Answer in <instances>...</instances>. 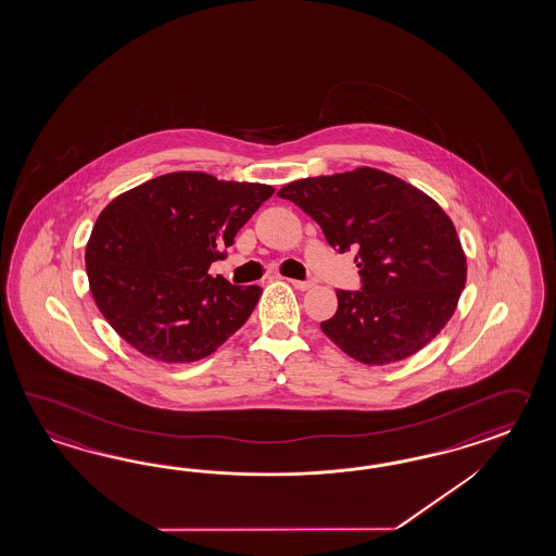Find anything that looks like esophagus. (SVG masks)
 <instances>
[{"mask_svg":"<svg viewBox=\"0 0 556 556\" xmlns=\"http://www.w3.org/2000/svg\"><path fill=\"white\" fill-rule=\"evenodd\" d=\"M289 283L293 285L299 291H307L313 287L312 281H298V279H289Z\"/></svg>","mask_w":556,"mask_h":556,"instance_id":"1","label":"esophagus"}]
</instances>
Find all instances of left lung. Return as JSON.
Listing matches in <instances>:
<instances>
[{
    "instance_id": "left-lung-1",
    "label": "left lung",
    "mask_w": 556,
    "mask_h": 556,
    "mask_svg": "<svg viewBox=\"0 0 556 556\" xmlns=\"http://www.w3.org/2000/svg\"><path fill=\"white\" fill-rule=\"evenodd\" d=\"M277 194L303 208L339 253L359 249L362 291H336L338 312L321 324L341 352L388 366L446 327L468 267L452 218L432 197L369 166L293 180Z\"/></svg>"
}]
</instances>
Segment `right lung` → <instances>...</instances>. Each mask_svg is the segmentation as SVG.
<instances>
[{
  "label": "right lung",
  "mask_w": 556,
  "mask_h": 556,
  "mask_svg": "<svg viewBox=\"0 0 556 556\" xmlns=\"http://www.w3.org/2000/svg\"><path fill=\"white\" fill-rule=\"evenodd\" d=\"M273 192L269 185L189 170L110 201L86 244V273L112 329L164 364L217 352L249 319L263 289L206 271Z\"/></svg>",
  "instance_id": "add662e5"
}]
</instances>
